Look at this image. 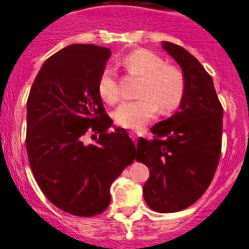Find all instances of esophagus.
<instances>
[{"label": "esophagus", "instance_id": "esophagus-1", "mask_svg": "<svg viewBox=\"0 0 249 249\" xmlns=\"http://www.w3.org/2000/svg\"><path fill=\"white\" fill-rule=\"evenodd\" d=\"M129 137L132 138V140H133V142H134V144H137V142H138V135L135 134L134 132H129Z\"/></svg>", "mask_w": 249, "mask_h": 249}]
</instances>
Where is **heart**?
<instances>
[{"label": "heart", "instance_id": "heart-1", "mask_svg": "<svg viewBox=\"0 0 249 249\" xmlns=\"http://www.w3.org/2000/svg\"><path fill=\"white\" fill-rule=\"evenodd\" d=\"M120 65L132 75L142 78L138 100L122 103L114 111V121L128 129H142L161 109L169 114L180 105L185 92V81L179 69L166 65L160 55L147 49H135L122 58ZM98 93L107 104L120 98L119 82L115 71L107 68L98 80Z\"/></svg>", "mask_w": 249, "mask_h": 249}]
</instances>
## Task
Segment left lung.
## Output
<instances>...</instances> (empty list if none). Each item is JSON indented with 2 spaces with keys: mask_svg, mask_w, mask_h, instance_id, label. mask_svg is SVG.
Returning a JSON list of instances; mask_svg holds the SVG:
<instances>
[{
  "mask_svg": "<svg viewBox=\"0 0 249 249\" xmlns=\"http://www.w3.org/2000/svg\"><path fill=\"white\" fill-rule=\"evenodd\" d=\"M161 46L181 68L185 92L178 111L152 125L154 139L138 142L137 161L150 171L142 186L147 206L174 213L194 205L213 179L220 157L223 107L200 61L178 44L163 41Z\"/></svg>",
  "mask_w": 249,
  "mask_h": 249,
  "instance_id": "1",
  "label": "left lung"
}]
</instances>
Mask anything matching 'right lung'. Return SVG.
Returning a JSON list of instances; mask_svg holds the SVG:
<instances>
[{
	"mask_svg": "<svg viewBox=\"0 0 249 249\" xmlns=\"http://www.w3.org/2000/svg\"><path fill=\"white\" fill-rule=\"evenodd\" d=\"M111 51L71 44L49 56L26 104V151L42 193L61 211L93 216L109 207L112 181L135 159L124 128L109 129L98 80ZM92 133L94 144L83 135Z\"/></svg>",
	"mask_w": 249,
	"mask_h": 249,
	"instance_id": "obj_1",
	"label": "right lung"
}]
</instances>
